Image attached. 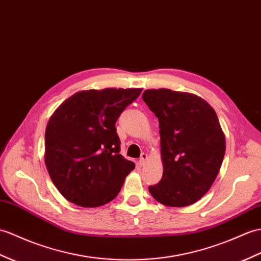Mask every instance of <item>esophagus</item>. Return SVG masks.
Returning a JSON list of instances; mask_svg holds the SVG:
<instances>
[{"mask_svg": "<svg viewBox=\"0 0 261 261\" xmlns=\"http://www.w3.org/2000/svg\"><path fill=\"white\" fill-rule=\"evenodd\" d=\"M147 160H148V154L147 153H142L140 160H139V165H140L141 167L144 166L145 163H147Z\"/></svg>", "mask_w": 261, "mask_h": 261, "instance_id": "34e87169", "label": "esophagus"}]
</instances>
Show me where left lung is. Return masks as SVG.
Instances as JSON below:
<instances>
[{
	"label": "left lung",
	"mask_w": 261,
	"mask_h": 261,
	"mask_svg": "<svg viewBox=\"0 0 261 261\" xmlns=\"http://www.w3.org/2000/svg\"><path fill=\"white\" fill-rule=\"evenodd\" d=\"M145 105L159 120L162 179L150 186L156 201L168 207H187L208 192L219 173L226 138L217 113L200 96L149 89Z\"/></svg>",
	"instance_id": "8db88e82"
}]
</instances>
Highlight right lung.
<instances>
[{"label": "right lung", "mask_w": 261, "mask_h": 261, "mask_svg": "<svg viewBox=\"0 0 261 261\" xmlns=\"http://www.w3.org/2000/svg\"><path fill=\"white\" fill-rule=\"evenodd\" d=\"M141 88L83 90L63 101L45 129L44 162L59 192L95 208L118 196L135 163L119 153L116 122Z\"/></svg>", "instance_id": "add662e5"}]
</instances>
